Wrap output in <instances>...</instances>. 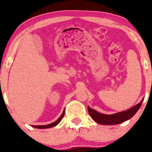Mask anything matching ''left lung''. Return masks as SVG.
I'll return each instance as SVG.
<instances>
[{
  "instance_id": "obj_1",
  "label": "left lung",
  "mask_w": 152,
  "mask_h": 152,
  "mask_svg": "<svg viewBox=\"0 0 152 152\" xmlns=\"http://www.w3.org/2000/svg\"><path fill=\"white\" fill-rule=\"evenodd\" d=\"M143 99L138 104L135 105L128 110L122 111V112L117 113L113 115H107L99 114L97 111L94 110L88 107V110L89 115L95 121L103 125H115L123 123L126 121L132 118L136 114V112L141 107Z\"/></svg>"
}]
</instances>
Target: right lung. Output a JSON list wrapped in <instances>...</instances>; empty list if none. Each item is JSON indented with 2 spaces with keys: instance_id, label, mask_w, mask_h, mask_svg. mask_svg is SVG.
<instances>
[{
  "instance_id": "add662e5",
  "label": "right lung",
  "mask_w": 152,
  "mask_h": 152,
  "mask_svg": "<svg viewBox=\"0 0 152 152\" xmlns=\"http://www.w3.org/2000/svg\"><path fill=\"white\" fill-rule=\"evenodd\" d=\"M64 110L63 111L62 115H61L60 117L57 119L56 121H55L54 123H52L50 124H48V125H45V126H32V127H34V128H40V129H43V128H52L53 127V126H57V124H59V122L61 121V120H62L63 116H64Z\"/></svg>"
}]
</instances>
